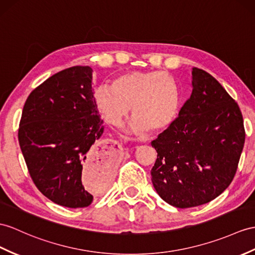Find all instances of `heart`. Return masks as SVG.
Returning <instances> with one entry per match:
<instances>
[{"mask_svg": "<svg viewBox=\"0 0 255 255\" xmlns=\"http://www.w3.org/2000/svg\"><path fill=\"white\" fill-rule=\"evenodd\" d=\"M94 96L98 110L110 126L120 127L132 107L134 120L128 131L133 133L169 127L181 105L174 79L161 71L124 72L110 85L99 86Z\"/></svg>", "mask_w": 255, "mask_h": 255, "instance_id": "obj_1", "label": "heart"}]
</instances>
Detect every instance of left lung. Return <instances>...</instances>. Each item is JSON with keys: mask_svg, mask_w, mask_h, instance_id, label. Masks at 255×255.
<instances>
[{"mask_svg": "<svg viewBox=\"0 0 255 255\" xmlns=\"http://www.w3.org/2000/svg\"><path fill=\"white\" fill-rule=\"evenodd\" d=\"M192 92L178 117L158 138L151 181L171 206L186 209L219 197L237 171L246 132L235 99L215 78L191 70Z\"/></svg>", "mask_w": 255, "mask_h": 255, "instance_id": "left-lung-1", "label": "left lung"}]
</instances>
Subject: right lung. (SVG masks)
Instances as JSON below:
<instances>
[{"instance_id":"add662e5","label":"right lung","mask_w":255,"mask_h":255,"mask_svg":"<svg viewBox=\"0 0 255 255\" xmlns=\"http://www.w3.org/2000/svg\"><path fill=\"white\" fill-rule=\"evenodd\" d=\"M92 68L61 70L30 93L22 109L18 140L29 174L43 195L67 208H85L93 192L83 172L94 178L95 191L114 176V151L99 138L104 126L92 88Z\"/></svg>"}]
</instances>
